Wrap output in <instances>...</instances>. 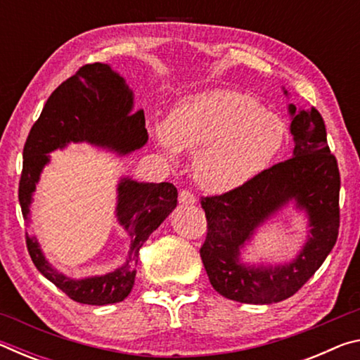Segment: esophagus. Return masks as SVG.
Listing matches in <instances>:
<instances>
[{"instance_id": "1", "label": "esophagus", "mask_w": 360, "mask_h": 360, "mask_svg": "<svg viewBox=\"0 0 360 360\" xmlns=\"http://www.w3.org/2000/svg\"><path fill=\"white\" fill-rule=\"evenodd\" d=\"M195 202H197L195 195L191 191H187V188H182L179 192V203L187 206V205H193Z\"/></svg>"}]
</instances>
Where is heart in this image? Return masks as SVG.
Returning <instances> with one entry per match:
<instances>
[{"label":"heart","mask_w":360,"mask_h":360,"mask_svg":"<svg viewBox=\"0 0 360 360\" xmlns=\"http://www.w3.org/2000/svg\"><path fill=\"white\" fill-rule=\"evenodd\" d=\"M160 149L176 157L194 150L193 174L214 193L235 191L264 172L285 141V127L246 94L211 89L184 96L154 127Z\"/></svg>","instance_id":"1"}]
</instances>
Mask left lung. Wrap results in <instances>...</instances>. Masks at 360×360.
<instances>
[{
    "mask_svg": "<svg viewBox=\"0 0 360 360\" xmlns=\"http://www.w3.org/2000/svg\"><path fill=\"white\" fill-rule=\"evenodd\" d=\"M289 114L294 157L235 191L202 197L208 233L200 255L212 288L230 300L251 304L285 300L314 275L337 243L340 172L328 149L324 119L316 108L304 111L289 105ZM289 201L307 212L312 227L302 251L285 266L241 264L240 248Z\"/></svg>",
    "mask_w": 360,
    "mask_h": 360,
    "instance_id": "left-lung-1",
    "label": "left lung"
}]
</instances>
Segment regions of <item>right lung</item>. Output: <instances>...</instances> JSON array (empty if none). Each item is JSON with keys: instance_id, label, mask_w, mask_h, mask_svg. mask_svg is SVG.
<instances>
[{"instance_id": "1", "label": "right lung", "mask_w": 360, "mask_h": 360, "mask_svg": "<svg viewBox=\"0 0 360 360\" xmlns=\"http://www.w3.org/2000/svg\"><path fill=\"white\" fill-rule=\"evenodd\" d=\"M70 143H90L115 150L119 155L130 154L148 143L144 112H133L131 89L109 65H85L60 84L30 130L19 182V202L25 221L42 168L51 160L47 154ZM176 203L178 191L169 182L154 184L120 179L115 216L129 233L131 245L125 264L106 275L84 279L65 276L49 264L38 240L27 231L30 257L42 275L71 300L96 307L122 302L135 284L139 249L176 208Z\"/></svg>"}]
</instances>
